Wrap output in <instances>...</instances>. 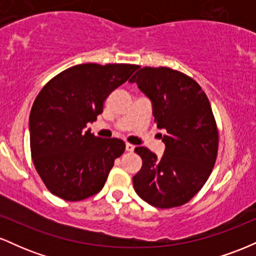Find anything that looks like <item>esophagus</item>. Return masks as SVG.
Listing matches in <instances>:
<instances>
[{"instance_id": "obj_1", "label": "esophagus", "mask_w": 256, "mask_h": 256, "mask_svg": "<svg viewBox=\"0 0 256 256\" xmlns=\"http://www.w3.org/2000/svg\"><path fill=\"white\" fill-rule=\"evenodd\" d=\"M134 146H132L131 143H126V152H134Z\"/></svg>"}]
</instances>
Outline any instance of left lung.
I'll list each match as a JSON object with an SVG mask.
<instances>
[{"label":"left lung","mask_w":256,"mask_h":256,"mask_svg":"<svg viewBox=\"0 0 256 256\" xmlns=\"http://www.w3.org/2000/svg\"><path fill=\"white\" fill-rule=\"evenodd\" d=\"M130 83L149 98L154 122L165 128L166 148L158 158L137 146L142 168L134 176L137 195L158 208L185 204L204 186L218 154L219 134L210 100L195 80L168 67H143Z\"/></svg>","instance_id":"obj_1"}]
</instances>
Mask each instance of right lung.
I'll return each instance as SVG.
<instances>
[{
  "label": "right lung",
  "mask_w": 256,
  "mask_h": 256,
  "mask_svg": "<svg viewBox=\"0 0 256 256\" xmlns=\"http://www.w3.org/2000/svg\"><path fill=\"white\" fill-rule=\"evenodd\" d=\"M140 66L82 64L50 79L30 113L31 156L52 195L80 201L104 188L124 140L101 138L85 130L104 112L110 94Z\"/></svg>",
  "instance_id": "1"
}]
</instances>
